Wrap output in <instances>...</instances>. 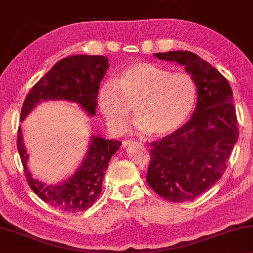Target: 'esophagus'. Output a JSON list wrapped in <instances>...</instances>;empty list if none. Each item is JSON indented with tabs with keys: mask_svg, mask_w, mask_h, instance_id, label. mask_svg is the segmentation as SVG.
Returning a JSON list of instances; mask_svg holds the SVG:
<instances>
[{
	"mask_svg": "<svg viewBox=\"0 0 253 253\" xmlns=\"http://www.w3.org/2000/svg\"><path fill=\"white\" fill-rule=\"evenodd\" d=\"M136 144H139V143L136 142V141H131V139H126V141L123 142L124 147H129V146L136 145Z\"/></svg>",
	"mask_w": 253,
	"mask_h": 253,
	"instance_id": "1",
	"label": "esophagus"
}]
</instances>
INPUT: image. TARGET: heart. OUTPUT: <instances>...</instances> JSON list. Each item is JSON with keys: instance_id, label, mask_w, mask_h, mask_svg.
<instances>
[{"instance_id": "b5f03b06", "label": "heart", "mask_w": 253, "mask_h": 253, "mask_svg": "<svg viewBox=\"0 0 253 253\" xmlns=\"http://www.w3.org/2000/svg\"><path fill=\"white\" fill-rule=\"evenodd\" d=\"M197 87L191 75L170 73L155 64L135 62L118 74L116 82L106 81L98 92V106L107 125L123 133L135 105L136 128L158 137L181 127L194 109Z\"/></svg>"}]
</instances>
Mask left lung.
Returning a JSON list of instances; mask_svg holds the SVG:
<instances>
[{
	"label": "left lung",
	"instance_id": "8db88e82",
	"mask_svg": "<svg viewBox=\"0 0 253 253\" xmlns=\"http://www.w3.org/2000/svg\"><path fill=\"white\" fill-rule=\"evenodd\" d=\"M154 56L184 66L196 83L197 105L182 127L152 144L146 180L169 202L194 200L222 177L239 138L233 92L214 66L191 51Z\"/></svg>",
	"mask_w": 253,
	"mask_h": 253
}]
</instances>
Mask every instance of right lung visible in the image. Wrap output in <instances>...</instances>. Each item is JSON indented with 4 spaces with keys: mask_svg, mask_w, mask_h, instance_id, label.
Returning a JSON list of instances; mask_svg holds the SVG:
<instances>
[{
    "mask_svg": "<svg viewBox=\"0 0 253 253\" xmlns=\"http://www.w3.org/2000/svg\"><path fill=\"white\" fill-rule=\"evenodd\" d=\"M109 69L108 58L98 55H74L57 62L35 84L21 109V122L39 103L64 100L76 103L90 117L95 115L100 82ZM119 141L92 134L86 154L78 169L65 181L47 184L33 177L21 127L18 129V151L31 189L43 202L64 213H79L93 205L101 194L102 180Z\"/></svg>",
    "mask_w": 253,
    "mask_h": 253,
    "instance_id": "obj_1",
    "label": "right lung"
}]
</instances>
